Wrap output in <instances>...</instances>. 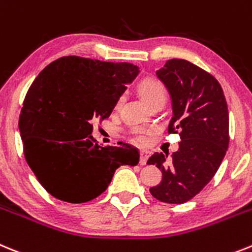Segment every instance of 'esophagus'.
Masks as SVG:
<instances>
[{"mask_svg":"<svg viewBox=\"0 0 252 252\" xmlns=\"http://www.w3.org/2000/svg\"><path fill=\"white\" fill-rule=\"evenodd\" d=\"M149 152L148 151H140V160H139V163H140V165H144L147 163V159H148V157H149Z\"/></svg>","mask_w":252,"mask_h":252,"instance_id":"34e87169","label":"esophagus"}]
</instances>
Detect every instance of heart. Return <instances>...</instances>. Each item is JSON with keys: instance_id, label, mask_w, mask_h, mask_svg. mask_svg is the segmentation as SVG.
Here are the masks:
<instances>
[{"instance_id": "b5f03b06", "label": "heart", "mask_w": 252, "mask_h": 252, "mask_svg": "<svg viewBox=\"0 0 252 252\" xmlns=\"http://www.w3.org/2000/svg\"><path fill=\"white\" fill-rule=\"evenodd\" d=\"M138 90H139L142 98L147 101L148 105H151L154 101L160 100V99H164L165 100V96H167V90H165V87L163 85L162 81L154 78L143 79L139 83V85H138ZM122 100H123V98L118 99L117 106L121 105ZM133 134L135 135V138L139 142L144 140V130L143 129H133Z\"/></svg>"}]
</instances>
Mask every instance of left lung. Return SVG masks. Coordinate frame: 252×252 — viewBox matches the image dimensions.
I'll use <instances>...</instances> for the list:
<instances>
[{"mask_svg": "<svg viewBox=\"0 0 252 252\" xmlns=\"http://www.w3.org/2000/svg\"><path fill=\"white\" fill-rule=\"evenodd\" d=\"M168 88L173 115L168 133H180L178 151L152 154L148 164L162 172L159 185L149 188L165 203H185L202 191L216 174L230 143L225 94L214 75L182 59H172L157 71Z\"/></svg>", "mask_w": 252, "mask_h": 252, "instance_id": "8db88e82", "label": "left lung"}]
</instances>
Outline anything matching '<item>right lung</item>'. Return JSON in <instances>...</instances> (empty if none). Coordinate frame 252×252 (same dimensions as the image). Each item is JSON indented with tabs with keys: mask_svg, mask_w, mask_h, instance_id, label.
I'll return each mask as SVG.
<instances>
[{
	"mask_svg": "<svg viewBox=\"0 0 252 252\" xmlns=\"http://www.w3.org/2000/svg\"><path fill=\"white\" fill-rule=\"evenodd\" d=\"M138 72L130 63L64 56L32 81L20 113V134L27 164L51 196L89 202L108 188L115 169L138 164L135 147H100L92 137L94 122L109 117Z\"/></svg>",
	"mask_w": 252,
	"mask_h": 252,
	"instance_id": "add662e5",
	"label": "right lung"
}]
</instances>
